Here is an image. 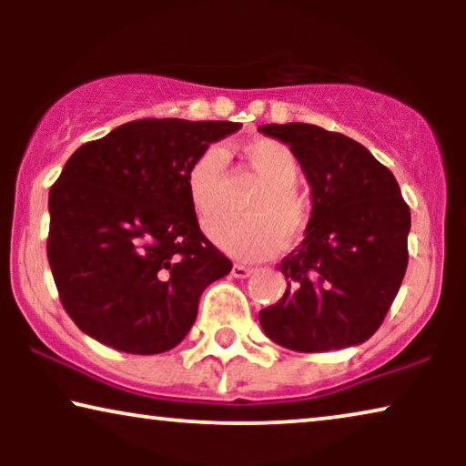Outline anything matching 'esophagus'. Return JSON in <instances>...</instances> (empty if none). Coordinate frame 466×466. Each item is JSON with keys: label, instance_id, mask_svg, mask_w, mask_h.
Returning <instances> with one entry per match:
<instances>
[{"label": "esophagus", "instance_id": "obj_1", "mask_svg": "<svg viewBox=\"0 0 466 466\" xmlns=\"http://www.w3.org/2000/svg\"><path fill=\"white\" fill-rule=\"evenodd\" d=\"M231 273H233V278L244 279V278H250L252 273H254V269H252V267H246V265H235Z\"/></svg>", "mask_w": 466, "mask_h": 466}]
</instances>
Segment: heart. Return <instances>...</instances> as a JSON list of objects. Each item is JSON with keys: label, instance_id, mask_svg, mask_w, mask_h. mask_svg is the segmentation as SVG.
<instances>
[{"label": "heart", "instance_id": "1", "mask_svg": "<svg viewBox=\"0 0 466 466\" xmlns=\"http://www.w3.org/2000/svg\"><path fill=\"white\" fill-rule=\"evenodd\" d=\"M244 158L263 182L248 201L246 220L218 218L208 225V235L220 250L239 260L271 257L286 241L297 239L308 222V206L297 193L299 161L289 146L260 137L244 146ZM188 197L197 214L209 218L220 209L225 193V157L209 146L190 163L187 174Z\"/></svg>", "mask_w": 466, "mask_h": 466}]
</instances>
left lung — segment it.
<instances>
[{"label": "left lung", "instance_id": "obj_1", "mask_svg": "<svg viewBox=\"0 0 466 466\" xmlns=\"http://www.w3.org/2000/svg\"><path fill=\"white\" fill-rule=\"evenodd\" d=\"M258 131L295 152L311 199L305 239L278 267L289 289L260 309V327L295 352L359 346L380 329L407 269L411 214L399 182L341 133L305 123Z\"/></svg>", "mask_w": 466, "mask_h": 466}]
</instances>
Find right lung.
Masks as SVG:
<instances>
[{
    "label": "right lung",
    "instance_id": "add662e5",
    "mask_svg": "<svg viewBox=\"0 0 466 466\" xmlns=\"http://www.w3.org/2000/svg\"><path fill=\"white\" fill-rule=\"evenodd\" d=\"M239 129L133 120L69 157L48 195V263L82 333L127 354L167 352L187 337L201 292L233 267L201 233L187 174Z\"/></svg>",
    "mask_w": 466,
    "mask_h": 466
}]
</instances>
